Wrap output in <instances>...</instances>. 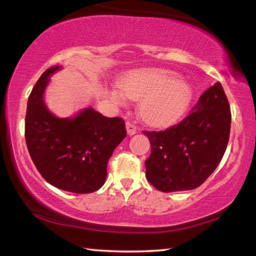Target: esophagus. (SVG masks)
I'll return each mask as SVG.
<instances>
[{
  "instance_id": "34e87169",
  "label": "esophagus",
  "mask_w": 256,
  "mask_h": 256,
  "mask_svg": "<svg viewBox=\"0 0 256 256\" xmlns=\"http://www.w3.org/2000/svg\"><path fill=\"white\" fill-rule=\"evenodd\" d=\"M136 130H138V128L136 126V124H133L132 122L128 120V122H126V131H128V136H133V134H136Z\"/></svg>"
}]
</instances>
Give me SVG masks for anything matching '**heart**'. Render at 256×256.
I'll return each instance as SVG.
<instances>
[{"instance_id":"obj_1","label":"heart","mask_w":256,"mask_h":256,"mask_svg":"<svg viewBox=\"0 0 256 256\" xmlns=\"http://www.w3.org/2000/svg\"><path fill=\"white\" fill-rule=\"evenodd\" d=\"M120 88L128 98L141 100V118L157 128L175 124L185 114L192 99V88L188 82L177 79L174 72L160 68L128 73L120 80ZM122 92H112V98L118 104L124 102Z\"/></svg>"}]
</instances>
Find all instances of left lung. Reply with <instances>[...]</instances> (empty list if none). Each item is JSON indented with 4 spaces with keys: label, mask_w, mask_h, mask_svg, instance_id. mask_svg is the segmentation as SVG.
Segmentation results:
<instances>
[{
    "label": "left lung",
    "mask_w": 256,
    "mask_h": 256,
    "mask_svg": "<svg viewBox=\"0 0 256 256\" xmlns=\"http://www.w3.org/2000/svg\"><path fill=\"white\" fill-rule=\"evenodd\" d=\"M230 122V106L222 86L216 82L182 122L164 131H144L151 144V154L144 162L149 183L162 192L198 188L222 162Z\"/></svg>",
    "instance_id": "8db88e82"
}]
</instances>
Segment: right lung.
<instances>
[{"instance_id": "obj_1", "label": "right lung", "mask_w": 256, "mask_h": 256, "mask_svg": "<svg viewBox=\"0 0 256 256\" xmlns=\"http://www.w3.org/2000/svg\"><path fill=\"white\" fill-rule=\"evenodd\" d=\"M58 70V66L47 68L30 92L26 144L37 170L50 185L72 193H92L105 183L108 160L126 136L125 123L92 108L72 118L54 116L45 105L44 92Z\"/></svg>"}]
</instances>
